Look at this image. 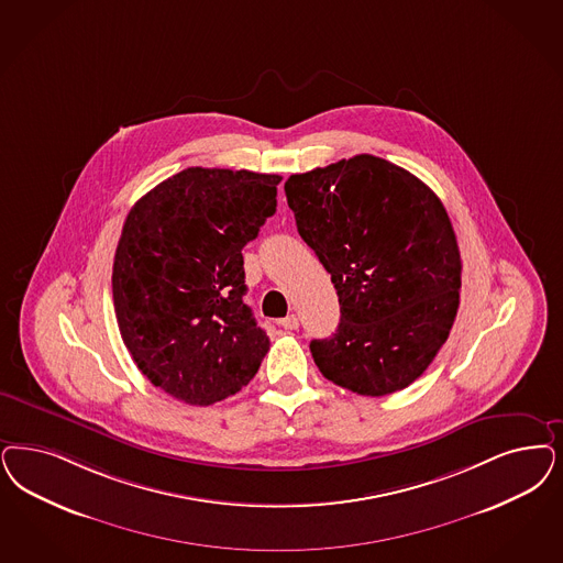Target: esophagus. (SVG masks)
I'll return each mask as SVG.
<instances>
[{"label": "esophagus", "instance_id": "34e87169", "mask_svg": "<svg viewBox=\"0 0 563 563\" xmlns=\"http://www.w3.org/2000/svg\"><path fill=\"white\" fill-rule=\"evenodd\" d=\"M278 324H280L285 330H297L299 329V318H297L295 313H291V316H287V318L278 320Z\"/></svg>", "mask_w": 563, "mask_h": 563}]
</instances>
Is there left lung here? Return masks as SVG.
Here are the masks:
<instances>
[{
	"label": "left lung",
	"instance_id": "8db88e82",
	"mask_svg": "<svg viewBox=\"0 0 563 563\" xmlns=\"http://www.w3.org/2000/svg\"><path fill=\"white\" fill-rule=\"evenodd\" d=\"M285 194L341 306L334 334L310 343L316 366L366 397L408 387L460 308L462 257L445 206L420 178L369 154L291 175Z\"/></svg>",
	"mask_w": 563,
	"mask_h": 563
}]
</instances>
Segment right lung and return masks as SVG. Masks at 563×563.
Here are the masks:
<instances>
[{
  "label": "right lung",
  "instance_id": "obj_1",
  "mask_svg": "<svg viewBox=\"0 0 563 563\" xmlns=\"http://www.w3.org/2000/svg\"><path fill=\"white\" fill-rule=\"evenodd\" d=\"M278 175L187 168L143 195L118 241V329L147 380L189 406L245 387L271 350L241 250L276 212Z\"/></svg>",
  "mask_w": 563,
  "mask_h": 563
}]
</instances>
